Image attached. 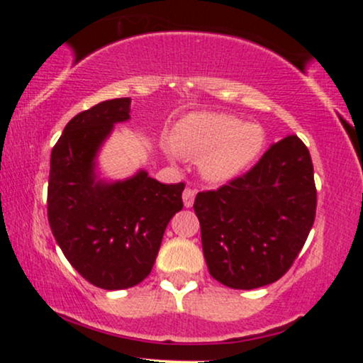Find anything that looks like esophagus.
<instances>
[{
  "mask_svg": "<svg viewBox=\"0 0 363 363\" xmlns=\"http://www.w3.org/2000/svg\"><path fill=\"white\" fill-rule=\"evenodd\" d=\"M194 196H196V189H191V187H186L184 193H182V201H184V206H186V208L193 206Z\"/></svg>",
  "mask_w": 363,
  "mask_h": 363,
  "instance_id": "obj_1",
  "label": "esophagus"
}]
</instances>
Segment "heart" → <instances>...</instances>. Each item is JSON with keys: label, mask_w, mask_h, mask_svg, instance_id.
<instances>
[{"label": "heart", "mask_w": 363, "mask_h": 363, "mask_svg": "<svg viewBox=\"0 0 363 363\" xmlns=\"http://www.w3.org/2000/svg\"><path fill=\"white\" fill-rule=\"evenodd\" d=\"M266 143L259 124L242 123L222 112H194L177 123L172 145H165L170 157L177 153L199 158L203 177L227 182L242 174L259 157Z\"/></svg>", "instance_id": "heart-1"}]
</instances>
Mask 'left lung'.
<instances>
[{"label": "left lung", "instance_id": "8db88e82", "mask_svg": "<svg viewBox=\"0 0 363 363\" xmlns=\"http://www.w3.org/2000/svg\"><path fill=\"white\" fill-rule=\"evenodd\" d=\"M315 205L311 153L295 135L272 145L247 174L196 194L211 277L237 290L280 280L306 244Z\"/></svg>", "mask_w": 363, "mask_h": 363}]
</instances>
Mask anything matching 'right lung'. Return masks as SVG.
Returning a JSON list of instances; mask_svg holds the SVG:
<instances>
[{"mask_svg":"<svg viewBox=\"0 0 363 363\" xmlns=\"http://www.w3.org/2000/svg\"><path fill=\"white\" fill-rule=\"evenodd\" d=\"M131 99H112L66 124L51 153L48 218L66 259L91 285L123 290L148 277L162 237L182 210L184 182L162 184L138 170L124 181L97 177L95 158Z\"/></svg>","mask_w":363,"mask_h":363,"instance_id":"obj_1","label":"right lung"}]
</instances>
